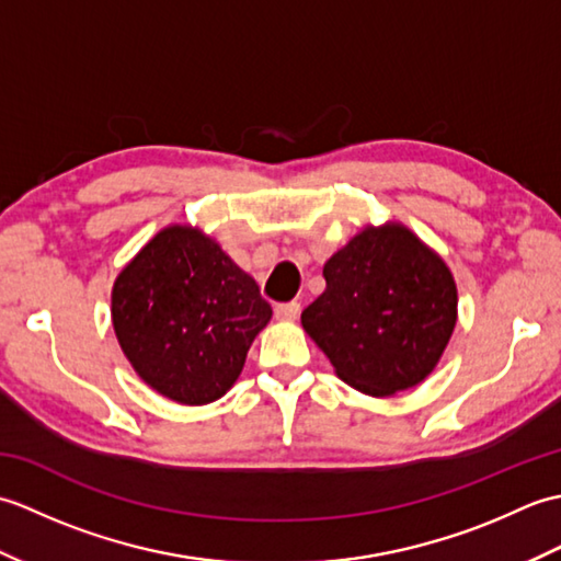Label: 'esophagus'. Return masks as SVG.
<instances>
[{
  "mask_svg": "<svg viewBox=\"0 0 561 561\" xmlns=\"http://www.w3.org/2000/svg\"><path fill=\"white\" fill-rule=\"evenodd\" d=\"M299 313H301V304H296V301L274 306V316H277L279 320H296L299 318Z\"/></svg>",
  "mask_w": 561,
  "mask_h": 561,
  "instance_id": "1",
  "label": "esophagus"
}]
</instances>
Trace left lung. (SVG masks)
Segmentation results:
<instances>
[{"label":"left lung","instance_id":"8db88e82","mask_svg":"<svg viewBox=\"0 0 561 561\" xmlns=\"http://www.w3.org/2000/svg\"><path fill=\"white\" fill-rule=\"evenodd\" d=\"M301 325L344 383L374 398L434 371L458 320L453 274L408 226H366L332 255Z\"/></svg>","mask_w":561,"mask_h":561}]
</instances>
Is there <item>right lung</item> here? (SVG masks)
Instances as JSON below:
<instances>
[{
  "label": "right lung",
  "instance_id": "right-lung-1",
  "mask_svg": "<svg viewBox=\"0 0 561 561\" xmlns=\"http://www.w3.org/2000/svg\"><path fill=\"white\" fill-rule=\"evenodd\" d=\"M115 337L163 398L207 404L241 376L272 308L255 279L193 226H165L113 284Z\"/></svg>",
  "mask_w": 561,
  "mask_h": 561
}]
</instances>
